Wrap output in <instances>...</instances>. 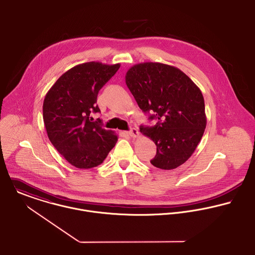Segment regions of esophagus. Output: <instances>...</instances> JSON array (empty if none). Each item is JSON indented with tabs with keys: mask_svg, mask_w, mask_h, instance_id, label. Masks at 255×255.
<instances>
[{
	"mask_svg": "<svg viewBox=\"0 0 255 255\" xmlns=\"http://www.w3.org/2000/svg\"><path fill=\"white\" fill-rule=\"evenodd\" d=\"M128 134H129L132 138H137L140 133H139V131H138L136 128H132V129L128 132Z\"/></svg>",
	"mask_w": 255,
	"mask_h": 255,
	"instance_id": "obj_1",
	"label": "esophagus"
}]
</instances>
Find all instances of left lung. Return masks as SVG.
<instances>
[{
    "mask_svg": "<svg viewBox=\"0 0 255 255\" xmlns=\"http://www.w3.org/2000/svg\"><path fill=\"white\" fill-rule=\"evenodd\" d=\"M125 81L139 107L154 113L149 119L159 120L154 127L140 128L157 146L151 164L162 170L183 165L195 152L207 126L201 89L181 69L151 61L130 67Z\"/></svg>",
    "mask_w": 255,
    "mask_h": 255,
    "instance_id": "left-lung-1",
    "label": "left lung"
}]
</instances>
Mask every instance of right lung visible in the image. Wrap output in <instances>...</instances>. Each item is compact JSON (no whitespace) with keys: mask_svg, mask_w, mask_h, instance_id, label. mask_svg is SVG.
<instances>
[{"mask_svg":"<svg viewBox=\"0 0 255 255\" xmlns=\"http://www.w3.org/2000/svg\"><path fill=\"white\" fill-rule=\"evenodd\" d=\"M120 63L90 61L64 72L45 94L43 122L49 141L60 155L78 169L102 164L115 146L118 136L91 122L90 113L99 112L95 104L102 86L116 73Z\"/></svg>","mask_w":255,"mask_h":255,"instance_id":"add662e5","label":"right lung"}]
</instances>
